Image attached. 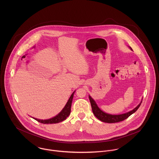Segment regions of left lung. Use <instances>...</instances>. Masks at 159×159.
Segmentation results:
<instances>
[{"instance_id":"8db88e82","label":"left lung","mask_w":159,"mask_h":159,"mask_svg":"<svg viewBox=\"0 0 159 159\" xmlns=\"http://www.w3.org/2000/svg\"><path fill=\"white\" fill-rule=\"evenodd\" d=\"M129 48L131 50H132L131 47H129ZM89 100H90V102H91L92 112H93V114L95 115V116L97 119H98L100 120H101L102 122H107V123L119 122L122 121V120H125V119L128 118L130 115H132V114L136 112V110L140 107V105L141 104V102H142V100H143V99H142V100L137 105V107H136L134 109H133L132 111H129L127 113H125L116 114H116H110L105 113L104 111H103L102 110H100L99 108V107L97 105L95 100L91 97L90 95H89Z\"/></svg>"}]
</instances>
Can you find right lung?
<instances>
[{
	"label": "right lung",
	"mask_w": 159,
	"mask_h": 159,
	"mask_svg": "<svg viewBox=\"0 0 159 159\" xmlns=\"http://www.w3.org/2000/svg\"><path fill=\"white\" fill-rule=\"evenodd\" d=\"M75 91H74L71 95H70V97L68 99V102H67L66 105H65L64 108L62 109V110L57 115H56V116L48 119H39L37 118H34L32 117L33 119H34L35 120H37L38 122L42 123V124H56V123H59L61 122L64 120L66 119V118L69 116V114H70L71 111V103H72V100H73V95H74V93Z\"/></svg>",
	"instance_id": "right-lung-1"
}]
</instances>
